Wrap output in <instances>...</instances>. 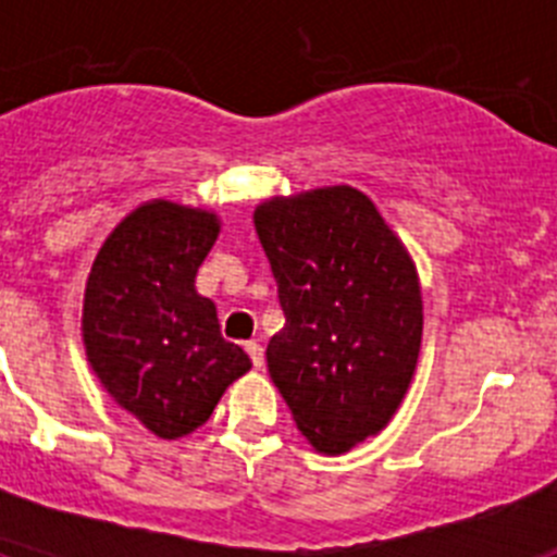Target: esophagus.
<instances>
[{
  "label": "esophagus",
  "instance_id": "esophagus-1",
  "mask_svg": "<svg viewBox=\"0 0 557 557\" xmlns=\"http://www.w3.org/2000/svg\"><path fill=\"white\" fill-rule=\"evenodd\" d=\"M245 351L250 354V362H253V368H262L264 366V348L256 343V339H250V343H245Z\"/></svg>",
  "mask_w": 557,
  "mask_h": 557
}]
</instances>
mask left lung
Listing matches in <instances>:
<instances>
[{"mask_svg":"<svg viewBox=\"0 0 557 557\" xmlns=\"http://www.w3.org/2000/svg\"><path fill=\"white\" fill-rule=\"evenodd\" d=\"M253 223L287 321L268 343L270 379L309 444L343 455L391 421L416 373V264L351 186L264 200Z\"/></svg>","mask_w":557,"mask_h":557,"instance_id":"left-lung-1","label":"left lung"}]
</instances>
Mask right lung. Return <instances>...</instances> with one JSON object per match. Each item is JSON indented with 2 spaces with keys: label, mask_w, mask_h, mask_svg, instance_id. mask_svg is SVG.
<instances>
[{
  "label": "right lung",
  "mask_w": 557,
  "mask_h": 557,
  "mask_svg": "<svg viewBox=\"0 0 557 557\" xmlns=\"http://www.w3.org/2000/svg\"><path fill=\"white\" fill-rule=\"evenodd\" d=\"M218 234V214L152 200L111 231L88 273V362L113 401L164 441L206 424L225 387L250 371L195 289Z\"/></svg>",
  "instance_id": "add662e5"
}]
</instances>
